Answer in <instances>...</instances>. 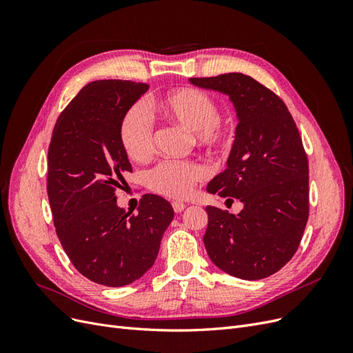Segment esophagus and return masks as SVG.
<instances>
[{
  "label": "esophagus",
  "mask_w": 353,
  "mask_h": 353,
  "mask_svg": "<svg viewBox=\"0 0 353 353\" xmlns=\"http://www.w3.org/2000/svg\"><path fill=\"white\" fill-rule=\"evenodd\" d=\"M172 208H174V210H175L176 213H181V212H183V210L185 209V205H184L183 201H174V203H172Z\"/></svg>",
  "instance_id": "34e87169"
}]
</instances>
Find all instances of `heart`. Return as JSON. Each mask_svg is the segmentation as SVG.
<instances>
[{
	"label": "heart",
	"mask_w": 353,
	"mask_h": 353,
	"mask_svg": "<svg viewBox=\"0 0 353 353\" xmlns=\"http://www.w3.org/2000/svg\"><path fill=\"white\" fill-rule=\"evenodd\" d=\"M154 105L166 121L191 131L194 141L203 147L221 148L231 141L232 123L219 116L218 101L206 91L176 88L157 97ZM119 143L134 162H145L152 156L153 125L140 105H132L122 116ZM205 176V168L194 160H165L148 170L145 183L160 196L179 199L185 197Z\"/></svg>",
	"instance_id": "heart-1"
}]
</instances>
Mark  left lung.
Listing matches in <instances>:
<instances>
[{
	"instance_id": "left-lung-1",
	"label": "left lung",
	"mask_w": 353,
	"mask_h": 353,
	"mask_svg": "<svg viewBox=\"0 0 353 353\" xmlns=\"http://www.w3.org/2000/svg\"><path fill=\"white\" fill-rule=\"evenodd\" d=\"M227 94L237 112L227 169L208 193L239 199L237 215L208 206L203 243L219 270L241 280L266 279L293 258L309 216V166L302 138L284 101L243 73L190 78Z\"/></svg>"
}]
</instances>
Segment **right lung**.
<instances>
[{
	"mask_svg": "<svg viewBox=\"0 0 353 353\" xmlns=\"http://www.w3.org/2000/svg\"><path fill=\"white\" fill-rule=\"evenodd\" d=\"M148 90L143 82L94 81L61 112L48 147L47 193L57 237L88 280L122 287L152 268L174 209L144 194L137 213L116 205L132 172L119 143L122 116Z\"/></svg>",
	"mask_w": 353,
	"mask_h": 353,
	"instance_id": "right-lung-1",
	"label": "right lung"
}]
</instances>
